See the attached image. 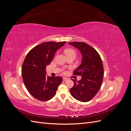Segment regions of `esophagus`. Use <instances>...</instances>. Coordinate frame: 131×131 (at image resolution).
Wrapping results in <instances>:
<instances>
[{
  "label": "esophagus",
  "instance_id": "esophagus-1",
  "mask_svg": "<svg viewBox=\"0 0 131 131\" xmlns=\"http://www.w3.org/2000/svg\"><path fill=\"white\" fill-rule=\"evenodd\" d=\"M67 80H68V79L67 78H63V81H66Z\"/></svg>",
  "mask_w": 131,
  "mask_h": 131
}]
</instances>
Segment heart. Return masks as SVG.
Listing matches in <instances>:
<instances>
[{"instance_id":"heart-1","label":"heart","mask_w":131,"mask_h":131,"mask_svg":"<svg viewBox=\"0 0 131 131\" xmlns=\"http://www.w3.org/2000/svg\"><path fill=\"white\" fill-rule=\"evenodd\" d=\"M64 52H65V53H66L67 56V55L71 54H74L76 55V52H75V50H74L73 49H67L64 51Z\"/></svg>"}]
</instances>
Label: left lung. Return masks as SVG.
<instances>
[{
  "mask_svg": "<svg viewBox=\"0 0 131 131\" xmlns=\"http://www.w3.org/2000/svg\"><path fill=\"white\" fill-rule=\"evenodd\" d=\"M80 50L82 55L81 65L75 69L73 74L80 75L81 79L74 82L70 89L72 96L76 100L87 102L96 96L100 90L103 79L104 69L102 59L93 47L84 42H69Z\"/></svg>",
  "mask_w": 131,
  "mask_h": 131,
  "instance_id": "8db88e82",
  "label": "left lung"
}]
</instances>
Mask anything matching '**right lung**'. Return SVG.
<instances>
[{
    "label": "right lung",
    "instance_id": "right-lung-1",
    "mask_svg": "<svg viewBox=\"0 0 131 131\" xmlns=\"http://www.w3.org/2000/svg\"><path fill=\"white\" fill-rule=\"evenodd\" d=\"M66 42H43L33 47L27 54L22 67L23 80L28 92L38 100H51L63 81L62 77L46 75V67L51 63L56 51Z\"/></svg>",
    "mask_w": 131,
    "mask_h": 131
}]
</instances>
